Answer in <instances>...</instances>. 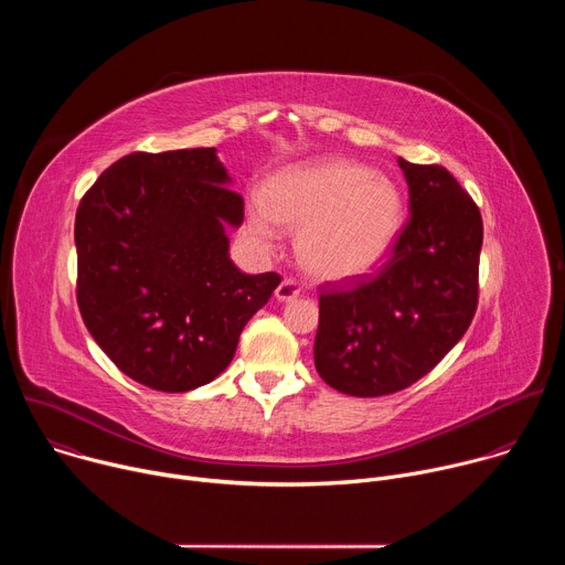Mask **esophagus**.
Returning a JSON list of instances; mask_svg holds the SVG:
<instances>
[{
  "mask_svg": "<svg viewBox=\"0 0 565 565\" xmlns=\"http://www.w3.org/2000/svg\"><path fill=\"white\" fill-rule=\"evenodd\" d=\"M299 292H301L299 281H297V279H292V277H286V279L277 286L275 297H277L279 301H290V299H295Z\"/></svg>",
  "mask_w": 565,
  "mask_h": 565,
  "instance_id": "1",
  "label": "esophagus"
}]
</instances>
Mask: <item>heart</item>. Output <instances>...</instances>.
Listing matches in <instances>:
<instances>
[{
    "label": "heart",
    "mask_w": 565,
    "mask_h": 565,
    "mask_svg": "<svg viewBox=\"0 0 565 565\" xmlns=\"http://www.w3.org/2000/svg\"><path fill=\"white\" fill-rule=\"evenodd\" d=\"M402 221L397 188L371 168L344 158L279 172L266 199H253L248 232L262 246L277 241L279 223L297 234V253L319 279L347 281L373 270L391 250Z\"/></svg>",
    "instance_id": "b5f03b06"
}]
</instances>
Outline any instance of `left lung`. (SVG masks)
Wrapping results in <instances>:
<instances>
[{
	"mask_svg": "<svg viewBox=\"0 0 565 565\" xmlns=\"http://www.w3.org/2000/svg\"><path fill=\"white\" fill-rule=\"evenodd\" d=\"M412 216L371 275L319 286L315 369L355 397L402 391L465 335L478 308L482 218L443 166L397 158Z\"/></svg>",
	"mask_w": 565,
	"mask_h": 565,
	"instance_id": "obj_1",
	"label": "left lung"
}]
</instances>
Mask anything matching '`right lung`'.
Instances as JSON below:
<instances>
[{
	"label": "right lung",
	"instance_id": "obj_1",
	"mask_svg": "<svg viewBox=\"0 0 565 565\" xmlns=\"http://www.w3.org/2000/svg\"><path fill=\"white\" fill-rule=\"evenodd\" d=\"M214 147L134 151L107 168L75 212L79 315L131 380L183 393L234 358L248 319L279 286L227 257L244 221Z\"/></svg>",
	"mask_w": 565,
	"mask_h": 565
}]
</instances>
